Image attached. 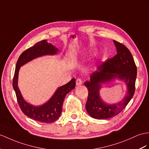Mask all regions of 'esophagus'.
Returning a JSON list of instances; mask_svg holds the SVG:
<instances>
[{
    "label": "esophagus",
    "mask_w": 149,
    "mask_h": 149,
    "mask_svg": "<svg viewBox=\"0 0 149 149\" xmlns=\"http://www.w3.org/2000/svg\"><path fill=\"white\" fill-rule=\"evenodd\" d=\"M83 83V81L81 78H77V81H76V84H77V86L81 85Z\"/></svg>",
    "instance_id": "esophagus-1"
}]
</instances>
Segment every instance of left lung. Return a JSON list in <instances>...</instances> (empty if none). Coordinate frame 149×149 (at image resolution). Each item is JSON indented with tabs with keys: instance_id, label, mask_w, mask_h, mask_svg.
<instances>
[{
	"instance_id": "1",
	"label": "left lung",
	"mask_w": 149,
	"mask_h": 149,
	"mask_svg": "<svg viewBox=\"0 0 149 149\" xmlns=\"http://www.w3.org/2000/svg\"><path fill=\"white\" fill-rule=\"evenodd\" d=\"M117 54L100 64L84 85L88 90L86 110L93 118L106 119L112 118L124 109L133 97L135 90L136 66L129 49L123 43L114 40ZM115 77L124 80L128 92L124 99L118 104L109 105L101 100L99 90L101 83Z\"/></svg>"
}]
</instances>
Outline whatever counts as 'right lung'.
I'll return each instance as SVG.
<instances>
[{
  "label": "right lung",
  "mask_w": 149,
  "mask_h": 149,
  "mask_svg": "<svg viewBox=\"0 0 149 149\" xmlns=\"http://www.w3.org/2000/svg\"><path fill=\"white\" fill-rule=\"evenodd\" d=\"M57 51L58 49L50 43H47L46 40L37 42L21 54L17 61L14 72L13 86L21 111L28 118L41 123H52L60 117L65 97L75 87V78H72L67 84L58 88L48 102L41 106L35 107L27 103L21 95L17 86L18 72L21 66L35 58L49 54L52 55L56 54Z\"/></svg>",
  "instance_id": "add662e5"
}]
</instances>
